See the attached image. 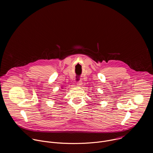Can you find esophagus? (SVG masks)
<instances>
[{"label": "esophagus", "mask_w": 153, "mask_h": 153, "mask_svg": "<svg viewBox=\"0 0 153 153\" xmlns=\"http://www.w3.org/2000/svg\"><path fill=\"white\" fill-rule=\"evenodd\" d=\"M82 84V80H79V81L77 82V86H81Z\"/></svg>", "instance_id": "1"}]
</instances>
